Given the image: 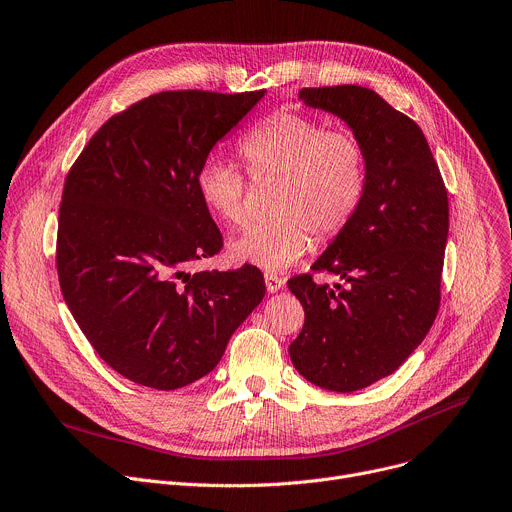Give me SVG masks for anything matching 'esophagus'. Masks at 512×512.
I'll return each mask as SVG.
<instances>
[{
  "instance_id": "34e87169",
  "label": "esophagus",
  "mask_w": 512,
  "mask_h": 512,
  "mask_svg": "<svg viewBox=\"0 0 512 512\" xmlns=\"http://www.w3.org/2000/svg\"><path fill=\"white\" fill-rule=\"evenodd\" d=\"M263 277H265V288H267V292L275 294V292H280V290L284 288V277H280L277 273L265 271Z\"/></svg>"
}]
</instances>
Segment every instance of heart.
<instances>
[{
	"instance_id": "1",
	"label": "heart",
	"mask_w": 512,
	"mask_h": 512,
	"mask_svg": "<svg viewBox=\"0 0 512 512\" xmlns=\"http://www.w3.org/2000/svg\"><path fill=\"white\" fill-rule=\"evenodd\" d=\"M253 181L277 179L273 218L251 226L230 243V257L265 269H286L312 243H329L355 218L367 185V159L359 138L322 120L275 110L239 143ZM208 212L226 226L247 224V181L226 161L208 157L196 175Z\"/></svg>"
}]
</instances>
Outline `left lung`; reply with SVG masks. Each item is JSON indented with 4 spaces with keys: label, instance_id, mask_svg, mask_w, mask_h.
<instances>
[{
    "label": "left lung",
    "instance_id": "left-lung-1",
    "mask_svg": "<svg viewBox=\"0 0 512 512\" xmlns=\"http://www.w3.org/2000/svg\"><path fill=\"white\" fill-rule=\"evenodd\" d=\"M298 100L349 124L365 149L367 185L351 224L312 265L345 286H320L310 273L288 282L304 308L290 357L314 386L355 392L390 376L433 327L447 190L423 130L374 89L304 87Z\"/></svg>",
    "mask_w": 512,
    "mask_h": 512
}]
</instances>
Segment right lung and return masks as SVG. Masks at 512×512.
<instances>
[{"mask_svg":"<svg viewBox=\"0 0 512 512\" xmlns=\"http://www.w3.org/2000/svg\"><path fill=\"white\" fill-rule=\"evenodd\" d=\"M265 91H161L112 116L67 173L59 208L63 298L98 355L155 390L218 365L265 296L255 265L192 273L222 249L196 175Z\"/></svg>","mask_w":512,"mask_h":512,"instance_id":"add662e5","label":"right lung"}]
</instances>
